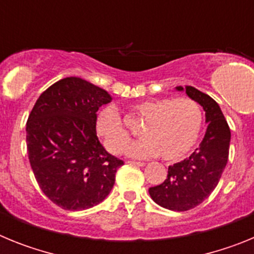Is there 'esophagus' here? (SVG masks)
Here are the masks:
<instances>
[{
	"mask_svg": "<svg viewBox=\"0 0 254 254\" xmlns=\"http://www.w3.org/2000/svg\"><path fill=\"white\" fill-rule=\"evenodd\" d=\"M127 164L134 165V167H143L145 165V163H142V161H127Z\"/></svg>",
	"mask_w": 254,
	"mask_h": 254,
	"instance_id": "1",
	"label": "esophagus"
}]
</instances>
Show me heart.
<instances>
[{"label":"heart","mask_w":254,"mask_h":254,"mask_svg":"<svg viewBox=\"0 0 254 254\" xmlns=\"http://www.w3.org/2000/svg\"><path fill=\"white\" fill-rule=\"evenodd\" d=\"M133 112L143 121L140 129L142 138L126 149L129 158L146 159L160 155L165 161H177L193 149L202 129V109L190 98L143 100L133 105ZM95 129L112 154L122 152L129 141L120 114L109 105L96 114Z\"/></svg>","instance_id":"heart-1"}]
</instances>
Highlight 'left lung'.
<instances>
[{
    "label": "left lung",
    "instance_id": "left-lung-1",
    "mask_svg": "<svg viewBox=\"0 0 254 254\" xmlns=\"http://www.w3.org/2000/svg\"><path fill=\"white\" fill-rule=\"evenodd\" d=\"M186 91L205 111V137L190 158L168 168L167 179L149 188L154 202L172 211H187L202 203L215 190L226 167L230 145V128L219 104L193 86L176 87Z\"/></svg>",
    "mask_w": 254,
    "mask_h": 254
}]
</instances>
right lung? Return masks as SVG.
Here are the masks:
<instances>
[{
  "mask_svg": "<svg viewBox=\"0 0 254 254\" xmlns=\"http://www.w3.org/2000/svg\"><path fill=\"white\" fill-rule=\"evenodd\" d=\"M111 102L102 87L66 77L49 86L29 114L31 169L43 193L64 210H86L102 202L123 165L96 136V112Z\"/></svg>",
  "mask_w": 254,
  "mask_h": 254,
  "instance_id": "obj_1",
  "label": "right lung"
}]
</instances>
